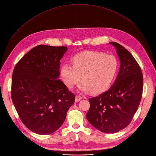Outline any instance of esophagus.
Returning a JSON list of instances; mask_svg holds the SVG:
<instances>
[{
    "label": "esophagus",
    "instance_id": "obj_1",
    "mask_svg": "<svg viewBox=\"0 0 156 156\" xmlns=\"http://www.w3.org/2000/svg\"><path fill=\"white\" fill-rule=\"evenodd\" d=\"M82 100V97L79 96H75V101H76V102H78V101H79L80 100Z\"/></svg>",
    "mask_w": 156,
    "mask_h": 156
}]
</instances>
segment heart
Returning a JSON list of instances; mask_svg holds the SVG:
<instances>
[{"instance_id": "heart-1", "label": "heart", "mask_w": 156, "mask_h": 156, "mask_svg": "<svg viewBox=\"0 0 156 156\" xmlns=\"http://www.w3.org/2000/svg\"><path fill=\"white\" fill-rule=\"evenodd\" d=\"M119 61L115 56L101 52L86 51L73 58V65L64 63L60 68V75L64 84L73 88L81 79L78 87L80 92L98 94L109 88L115 80Z\"/></svg>"}]
</instances>
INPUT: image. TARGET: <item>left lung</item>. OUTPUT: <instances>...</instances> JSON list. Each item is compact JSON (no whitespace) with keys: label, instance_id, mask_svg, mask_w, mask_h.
Returning <instances> with one entry per match:
<instances>
[{"label":"left lung","instance_id":"1","mask_svg":"<svg viewBox=\"0 0 156 156\" xmlns=\"http://www.w3.org/2000/svg\"><path fill=\"white\" fill-rule=\"evenodd\" d=\"M115 47L120 59L119 74L111 87L98 96L89 99L87 119L103 133H115L124 129L133 119L143 94L141 69L132 55L116 42Z\"/></svg>","mask_w":156,"mask_h":156}]
</instances>
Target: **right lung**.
I'll return each mask as SVG.
<instances>
[{"label":"right lung","instance_id":"add662e5","mask_svg":"<svg viewBox=\"0 0 156 156\" xmlns=\"http://www.w3.org/2000/svg\"><path fill=\"white\" fill-rule=\"evenodd\" d=\"M67 47L39 45L14 68L12 100L21 120L32 132L54 133L64 122L75 95L59 79L60 60Z\"/></svg>","mask_w":156,"mask_h":156}]
</instances>
